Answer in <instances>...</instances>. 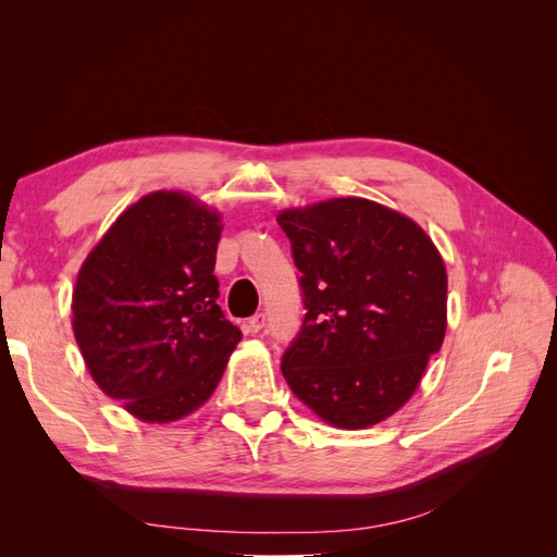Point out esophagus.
Wrapping results in <instances>:
<instances>
[{
    "label": "esophagus",
    "instance_id": "esophagus-1",
    "mask_svg": "<svg viewBox=\"0 0 557 557\" xmlns=\"http://www.w3.org/2000/svg\"><path fill=\"white\" fill-rule=\"evenodd\" d=\"M264 323H267V315L264 313H256V315L248 318L246 327H248V332H260L264 327Z\"/></svg>",
    "mask_w": 557,
    "mask_h": 557
}]
</instances>
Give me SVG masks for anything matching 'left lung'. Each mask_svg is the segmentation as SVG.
Here are the masks:
<instances>
[{"instance_id":"left-lung-1","label":"left lung","mask_w":557,"mask_h":557,"mask_svg":"<svg viewBox=\"0 0 557 557\" xmlns=\"http://www.w3.org/2000/svg\"><path fill=\"white\" fill-rule=\"evenodd\" d=\"M305 320L281 372L325 423L376 425L409 401L446 334V267L411 218L362 197L285 209Z\"/></svg>"}]
</instances>
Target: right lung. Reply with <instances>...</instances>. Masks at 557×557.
<instances>
[{
	"label": "right lung",
	"instance_id": "1",
	"mask_svg": "<svg viewBox=\"0 0 557 557\" xmlns=\"http://www.w3.org/2000/svg\"><path fill=\"white\" fill-rule=\"evenodd\" d=\"M221 213L158 190L125 209L83 262L74 336L95 383L146 423L205 404L242 342L218 307Z\"/></svg>",
	"mask_w": 557,
	"mask_h": 557
}]
</instances>
